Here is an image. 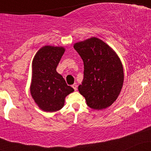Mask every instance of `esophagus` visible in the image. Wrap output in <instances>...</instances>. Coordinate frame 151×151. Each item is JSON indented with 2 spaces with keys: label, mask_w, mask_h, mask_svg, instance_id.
I'll return each mask as SVG.
<instances>
[{
  "label": "esophagus",
  "mask_w": 151,
  "mask_h": 151,
  "mask_svg": "<svg viewBox=\"0 0 151 151\" xmlns=\"http://www.w3.org/2000/svg\"><path fill=\"white\" fill-rule=\"evenodd\" d=\"M72 86V88H73V89H74V91H77V84H76V83H74V84Z\"/></svg>",
  "instance_id": "obj_1"
}]
</instances>
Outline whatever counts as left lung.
<instances>
[{
    "instance_id": "left-lung-1",
    "label": "left lung",
    "mask_w": 151,
    "mask_h": 151,
    "mask_svg": "<svg viewBox=\"0 0 151 151\" xmlns=\"http://www.w3.org/2000/svg\"><path fill=\"white\" fill-rule=\"evenodd\" d=\"M84 62V79L79 93L88 106L101 110L117 99L124 84V70L116 54L96 37L74 44Z\"/></svg>"
}]
</instances>
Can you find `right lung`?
Listing matches in <instances>:
<instances>
[{"label": "right lung", "instance_id": "1", "mask_svg": "<svg viewBox=\"0 0 151 151\" xmlns=\"http://www.w3.org/2000/svg\"><path fill=\"white\" fill-rule=\"evenodd\" d=\"M64 52L62 47L45 46L33 59L30 93L38 106L45 111L61 109L66 96L74 91L56 71Z\"/></svg>", "mask_w": 151, "mask_h": 151}]
</instances>
